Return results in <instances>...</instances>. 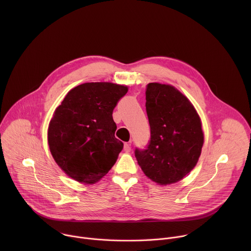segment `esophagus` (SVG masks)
Wrapping results in <instances>:
<instances>
[{
  "label": "esophagus",
  "mask_w": 251,
  "mask_h": 251,
  "mask_svg": "<svg viewBox=\"0 0 251 251\" xmlns=\"http://www.w3.org/2000/svg\"><path fill=\"white\" fill-rule=\"evenodd\" d=\"M124 151L125 152H130L131 151V144H130V143H125V144H124Z\"/></svg>",
  "instance_id": "obj_1"
}]
</instances>
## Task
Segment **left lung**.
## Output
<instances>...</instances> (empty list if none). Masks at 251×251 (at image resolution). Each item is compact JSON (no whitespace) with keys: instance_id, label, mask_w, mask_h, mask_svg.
I'll return each mask as SVG.
<instances>
[{"instance_id":"obj_1","label":"left lung","mask_w":251,"mask_h":251,"mask_svg":"<svg viewBox=\"0 0 251 251\" xmlns=\"http://www.w3.org/2000/svg\"><path fill=\"white\" fill-rule=\"evenodd\" d=\"M146 111L151 138L144 149H135L138 164L160 185L181 181L197 165L201 152V119L185 95L160 83L146 87Z\"/></svg>"}]
</instances>
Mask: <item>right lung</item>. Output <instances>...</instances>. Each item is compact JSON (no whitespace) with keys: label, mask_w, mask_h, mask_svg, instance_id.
Instances as JSON below:
<instances>
[{"label":"right lung","mask_w":251,"mask_h":251,"mask_svg":"<svg viewBox=\"0 0 251 251\" xmlns=\"http://www.w3.org/2000/svg\"><path fill=\"white\" fill-rule=\"evenodd\" d=\"M128 88L110 82L71 89L49 126V145L56 164L75 180L94 184L115 164L123 143L115 138L112 113Z\"/></svg>","instance_id":"add662e5"}]
</instances>
